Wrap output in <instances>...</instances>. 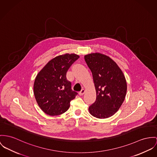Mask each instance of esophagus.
Here are the masks:
<instances>
[{
    "label": "esophagus",
    "mask_w": 157,
    "mask_h": 157,
    "mask_svg": "<svg viewBox=\"0 0 157 157\" xmlns=\"http://www.w3.org/2000/svg\"><path fill=\"white\" fill-rule=\"evenodd\" d=\"M85 92V91L84 89H82V90H81V91L79 93V96H82V95H84V94Z\"/></svg>",
    "instance_id": "obj_1"
}]
</instances>
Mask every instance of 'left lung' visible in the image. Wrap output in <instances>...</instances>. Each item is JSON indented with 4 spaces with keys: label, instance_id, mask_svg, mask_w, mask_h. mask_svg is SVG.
<instances>
[{
    "label": "left lung",
    "instance_id": "obj_1",
    "mask_svg": "<svg viewBox=\"0 0 157 157\" xmlns=\"http://www.w3.org/2000/svg\"><path fill=\"white\" fill-rule=\"evenodd\" d=\"M84 59L92 72L96 91V100L88 108L90 113L100 119L110 117L119 110L126 96L125 76L108 56L91 53Z\"/></svg>",
    "mask_w": 157,
    "mask_h": 157
}]
</instances>
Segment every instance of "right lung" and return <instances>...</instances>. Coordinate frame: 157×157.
<instances>
[{
    "mask_svg": "<svg viewBox=\"0 0 157 157\" xmlns=\"http://www.w3.org/2000/svg\"><path fill=\"white\" fill-rule=\"evenodd\" d=\"M75 54H65L54 57L37 73L33 92L40 108L50 116L61 115L70 107V102L78 93L71 89L66 73L79 59Z\"/></svg>",
    "mask_w": 157,
    "mask_h": 157,
    "instance_id": "obj_1",
    "label": "right lung"
}]
</instances>
